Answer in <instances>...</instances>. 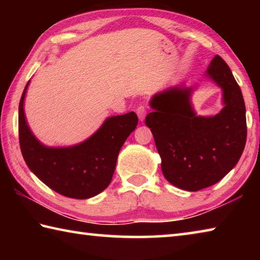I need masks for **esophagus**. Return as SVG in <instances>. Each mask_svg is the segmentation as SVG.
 Here are the masks:
<instances>
[{
    "mask_svg": "<svg viewBox=\"0 0 260 260\" xmlns=\"http://www.w3.org/2000/svg\"><path fill=\"white\" fill-rule=\"evenodd\" d=\"M136 114H138L140 121H143L144 118H146V116H147L146 107H143V105H140V107H138V109H136Z\"/></svg>",
    "mask_w": 260,
    "mask_h": 260,
    "instance_id": "esophagus-1",
    "label": "esophagus"
}]
</instances>
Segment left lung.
Listing matches in <instances>:
<instances>
[{"label":"left lung","instance_id":"left-lung-1","mask_svg":"<svg viewBox=\"0 0 260 260\" xmlns=\"http://www.w3.org/2000/svg\"><path fill=\"white\" fill-rule=\"evenodd\" d=\"M206 76L222 89L225 107L215 116H197L190 102L193 88L180 85L153 95V111L146 117L165 179L188 191L220 181L237 164L246 141L243 95L230 67L217 55Z\"/></svg>","mask_w":260,"mask_h":260}]
</instances>
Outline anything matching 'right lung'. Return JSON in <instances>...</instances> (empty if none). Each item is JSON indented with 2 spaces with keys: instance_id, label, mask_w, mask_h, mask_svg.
Instances as JSON below:
<instances>
[{
  "instance_id": "right-lung-1",
  "label": "right lung",
  "mask_w": 260,
  "mask_h": 260,
  "mask_svg": "<svg viewBox=\"0 0 260 260\" xmlns=\"http://www.w3.org/2000/svg\"><path fill=\"white\" fill-rule=\"evenodd\" d=\"M27 85L18 113L20 150L29 170L60 195L86 200L103 191L112 180L117 158L126 139L138 126V116L129 112L108 118L100 129L73 147H46L30 132L24 112Z\"/></svg>"
}]
</instances>
